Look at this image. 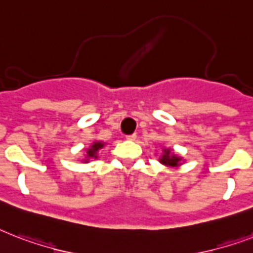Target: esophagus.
<instances>
[{"label":"esophagus","mask_w":253,"mask_h":253,"mask_svg":"<svg viewBox=\"0 0 253 253\" xmlns=\"http://www.w3.org/2000/svg\"><path fill=\"white\" fill-rule=\"evenodd\" d=\"M136 138H137L136 133H133V134H130V136H126V140H129V141H134Z\"/></svg>","instance_id":"obj_1"}]
</instances>
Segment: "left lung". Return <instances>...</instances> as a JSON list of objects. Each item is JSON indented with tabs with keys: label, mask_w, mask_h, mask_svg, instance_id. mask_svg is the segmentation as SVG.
Wrapping results in <instances>:
<instances>
[{
	"label": "left lung",
	"mask_w": 253,
	"mask_h": 253,
	"mask_svg": "<svg viewBox=\"0 0 253 253\" xmlns=\"http://www.w3.org/2000/svg\"><path fill=\"white\" fill-rule=\"evenodd\" d=\"M158 161L168 168H178V166L182 165L183 158L179 157L177 153H174L171 148H162V154L161 157L158 158Z\"/></svg>",
	"instance_id": "obj_1"
}]
</instances>
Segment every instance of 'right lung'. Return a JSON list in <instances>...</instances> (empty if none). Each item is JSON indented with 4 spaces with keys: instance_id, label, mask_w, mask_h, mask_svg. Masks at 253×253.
Listing matches in <instances>:
<instances>
[{
    "instance_id": "right-lung-1",
    "label": "right lung",
    "mask_w": 253,
    "mask_h": 253,
    "mask_svg": "<svg viewBox=\"0 0 253 253\" xmlns=\"http://www.w3.org/2000/svg\"><path fill=\"white\" fill-rule=\"evenodd\" d=\"M105 146V142H103V141H93L91 144V146L88 149H85V153H84V158L82 160V161L84 162V164H88L89 161H92V160H97L99 158V150L100 149H103Z\"/></svg>"
}]
</instances>
